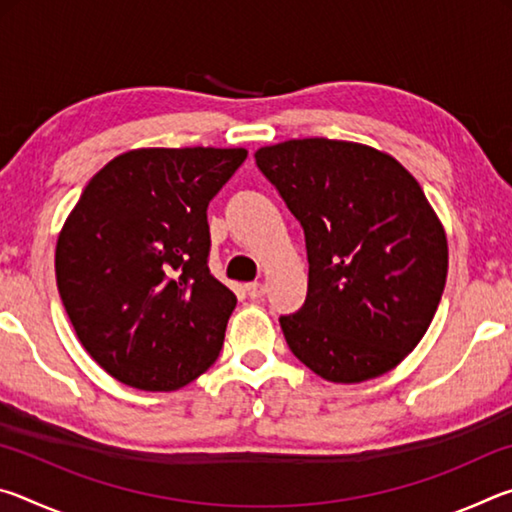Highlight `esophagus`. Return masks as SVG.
<instances>
[{"mask_svg":"<svg viewBox=\"0 0 512 512\" xmlns=\"http://www.w3.org/2000/svg\"><path fill=\"white\" fill-rule=\"evenodd\" d=\"M246 293L253 300H257V298H262L264 293H266V287L262 282H250V284H246Z\"/></svg>","mask_w":512,"mask_h":512,"instance_id":"1","label":"esophagus"}]
</instances>
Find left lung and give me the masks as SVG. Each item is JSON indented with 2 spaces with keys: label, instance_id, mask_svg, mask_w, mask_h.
Listing matches in <instances>:
<instances>
[{
  "label": "left lung",
  "instance_id": "left-lung-1",
  "mask_svg": "<svg viewBox=\"0 0 512 512\" xmlns=\"http://www.w3.org/2000/svg\"><path fill=\"white\" fill-rule=\"evenodd\" d=\"M305 230L309 287L280 316L291 352L334 384L393 370L427 332L447 280V237L393 155L307 137L255 153Z\"/></svg>",
  "mask_w": 512,
  "mask_h": 512
}]
</instances>
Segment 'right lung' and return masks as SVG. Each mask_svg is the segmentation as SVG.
Wrapping results in <instances>:
<instances>
[{"label": "right lung", "instance_id": "1", "mask_svg": "<svg viewBox=\"0 0 512 512\" xmlns=\"http://www.w3.org/2000/svg\"><path fill=\"white\" fill-rule=\"evenodd\" d=\"M246 149H135L69 212L56 282L76 336L117 381L176 391L212 366L237 305L207 268V205Z\"/></svg>", "mask_w": 512, "mask_h": 512}]
</instances>
